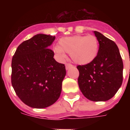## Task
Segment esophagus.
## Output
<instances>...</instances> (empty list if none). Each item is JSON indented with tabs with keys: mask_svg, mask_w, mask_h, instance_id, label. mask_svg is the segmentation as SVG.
<instances>
[{
	"mask_svg": "<svg viewBox=\"0 0 130 130\" xmlns=\"http://www.w3.org/2000/svg\"><path fill=\"white\" fill-rule=\"evenodd\" d=\"M73 66V65H71V64H70V63H66L65 64V68H66V69H69L70 67H71Z\"/></svg>",
	"mask_w": 130,
	"mask_h": 130,
	"instance_id": "esophagus-1",
	"label": "esophagus"
}]
</instances>
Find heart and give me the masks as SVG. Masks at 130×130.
Segmentation results:
<instances>
[{"instance_id":"b5f03b06","label":"heart","mask_w":130,"mask_h":130,"mask_svg":"<svg viewBox=\"0 0 130 130\" xmlns=\"http://www.w3.org/2000/svg\"><path fill=\"white\" fill-rule=\"evenodd\" d=\"M58 43L59 46L54 48L57 57L64 59L65 53H69L71 59L81 65L91 63L99 53V40L93 35H75L61 38Z\"/></svg>"}]
</instances>
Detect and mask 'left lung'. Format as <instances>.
Segmentation results:
<instances>
[{"mask_svg": "<svg viewBox=\"0 0 130 130\" xmlns=\"http://www.w3.org/2000/svg\"><path fill=\"white\" fill-rule=\"evenodd\" d=\"M99 53L91 63L77 65L78 85L84 96L92 101H106L117 93L123 82V64L116 44L99 31Z\"/></svg>", "mask_w": 130, "mask_h": 130, "instance_id": "1", "label": "left lung"}]
</instances>
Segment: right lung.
Listing matches in <instances>:
<instances>
[{"instance_id": "add662e5", "label": "right lung", "mask_w": 130, "mask_h": 130, "mask_svg": "<svg viewBox=\"0 0 130 130\" xmlns=\"http://www.w3.org/2000/svg\"><path fill=\"white\" fill-rule=\"evenodd\" d=\"M55 37L37 34L17 47L11 62V84L23 103L43 109L58 100L66 69L55 61L49 46Z\"/></svg>"}]
</instances>
